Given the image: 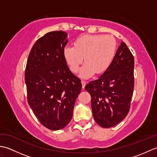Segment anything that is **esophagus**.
<instances>
[{"instance_id":"34e87169","label":"esophagus","mask_w":157,"mask_h":157,"mask_svg":"<svg viewBox=\"0 0 157 157\" xmlns=\"http://www.w3.org/2000/svg\"><path fill=\"white\" fill-rule=\"evenodd\" d=\"M82 88L84 89L85 88V86H86V82L85 81H82Z\"/></svg>"}]
</instances>
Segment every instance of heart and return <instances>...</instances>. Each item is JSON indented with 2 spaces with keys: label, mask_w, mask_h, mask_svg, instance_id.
<instances>
[{
  "label": "heart",
  "mask_w": 157,
  "mask_h": 157,
  "mask_svg": "<svg viewBox=\"0 0 157 157\" xmlns=\"http://www.w3.org/2000/svg\"><path fill=\"white\" fill-rule=\"evenodd\" d=\"M117 44L112 36L105 34H86L75 40L73 46H67L63 48V55L71 71L76 73L83 61L79 75L88 78L107 71L114 60Z\"/></svg>",
  "instance_id": "b5f03b06"
}]
</instances>
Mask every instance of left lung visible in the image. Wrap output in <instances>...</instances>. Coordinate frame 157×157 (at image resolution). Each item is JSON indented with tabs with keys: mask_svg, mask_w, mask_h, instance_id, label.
Returning <instances> with one entry per match:
<instances>
[{
	"mask_svg": "<svg viewBox=\"0 0 157 157\" xmlns=\"http://www.w3.org/2000/svg\"><path fill=\"white\" fill-rule=\"evenodd\" d=\"M134 56L122 42L107 71L85 86L91 96L93 117L101 127L115 126L129 113L134 88Z\"/></svg>",
	"mask_w": 157,
	"mask_h": 157,
	"instance_id": "8db88e82",
	"label": "left lung"
}]
</instances>
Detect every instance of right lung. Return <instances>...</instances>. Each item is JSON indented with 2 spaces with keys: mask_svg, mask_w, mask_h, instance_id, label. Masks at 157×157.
I'll return each instance as SVG.
<instances>
[{
  "mask_svg": "<svg viewBox=\"0 0 157 157\" xmlns=\"http://www.w3.org/2000/svg\"><path fill=\"white\" fill-rule=\"evenodd\" d=\"M67 42L64 32L47 33L33 46L25 67L28 104L39 121L51 130L67 125L82 87L63 58Z\"/></svg>",
  "mask_w": 157,
  "mask_h": 157,
  "instance_id": "obj_1",
  "label": "right lung"
}]
</instances>
